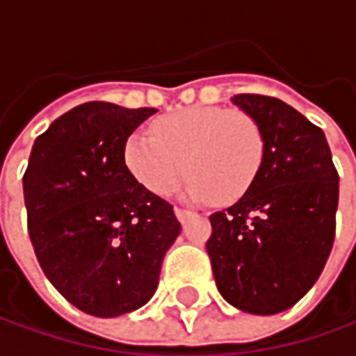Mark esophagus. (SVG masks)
<instances>
[{"label": "esophagus", "mask_w": 356, "mask_h": 356, "mask_svg": "<svg viewBox=\"0 0 356 356\" xmlns=\"http://www.w3.org/2000/svg\"><path fill=\"white\" fill-rule=\"evenodd\" d=\"M174 213H176V218H178L180 224H184L186 220H190V218L194 216L190 210H182V208H174Z\"/></svg>", "instance_id": "obj_1"}]
</instances>
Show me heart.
Returning <instances> with one entry per match:
<instances>
[{"mask_svg": "<svg viewBox=\"0 0 356 356\" xmlns=\"http://www.w3.org/2000/svg\"><path fill=\"white\" fill-rule=\"evenodd\" d=\"M152 132L136 130L124 143V164L140 184L168 196L190 172L182 196L190 202L232 204L255 182L266 156L257 120L220 106H188L160 117Z\"/></svg>", "mask_w": 356, "mask_h": 356, "instance_id": "1", "label": "heart"}]
</instances>
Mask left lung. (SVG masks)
Listing matches in <instances>:
<instances>
[{
	"label": "left lung",
	"mask_w": 356,
	"mask_h": 356,
	"mask_svg": "<svg viewBox=\"0 0 356 356\" xmlns=\"http://www.w3.org/2000/svg\"><path fill=\"white\" fill-rule=\"evenodd\" d=\"M232 103L261 127L266 156L252 188L210 216L206 250L229 305L275 315L293 307L327 264L339 174L323 130L293 106L264 95H236Z\"/></svg>",
	"instance_id": "left-lung-1"
}]
</instances>
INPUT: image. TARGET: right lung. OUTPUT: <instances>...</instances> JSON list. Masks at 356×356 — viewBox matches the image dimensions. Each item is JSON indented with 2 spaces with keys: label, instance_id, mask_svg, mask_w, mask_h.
<instances>
[{
  "label": "right lung",
  "instance_id": "right-lung-1",
  "mask_svg": "<svg viewBox=\"0 0 356 356\" xmlns=\"http://www.w3.org/2000/svg\"><path fill=\"white\" fill-rule=\"evenodd\" d=\"M156 108L85 103L37 136L23 176L29 238L53 287L95 317L146 305L180 234L172 206L124 164V143Z\"/></svg>",
  "mask_w": 356,
  "mask_h": 356
}]
</instances>
